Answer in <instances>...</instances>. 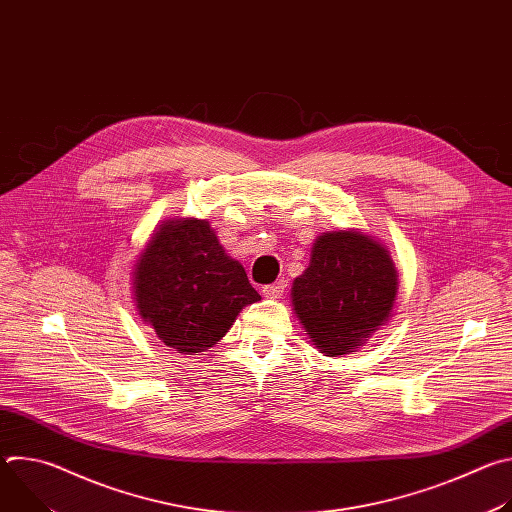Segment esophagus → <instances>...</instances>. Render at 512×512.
I'll return each instance as SVG.
<instances>
[{
    "label": "esophagus",
    "mask_w": 512,
    "mask_h": 512,
    "mask_svg": "<svg viewBox=\"0 0 512 512\" xmlns=\"http://www.w3.org/2000/svg\"><path fill=\"white\" fill-rule=\"evenodd\" d=\"M283 291H285V281H275V283L263 287V296L271 298V300H277V298L283 296Z\"/></svg>",
    "instance_id": "esophagus-1"
}]
</instances>
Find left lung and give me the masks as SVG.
<instances>
[{"mask_svg": "<svg viewBox=\"0 0 512 512\" xmlns=\"http://www.w3.org/2000/svg\"><path fill=\"white\" fill-rule=\"evenodd\" d=\"M397 271L383 245L367 235L324 233L291 302L312 342L328 356L348 354L391 314Z\"/></svg>", "mask_w": 512, "mask_h": 512, "instance_id": "1", "label": "left lung"}]
</instances>
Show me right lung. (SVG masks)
Listing matches in <instances>:
<instances>
[{"mask_svg": "<svg viewBox=\"0 0 512 512\" xmlns=\"http://www.w3.org/2000/svg\"><path fill=\"white\" fill-rule=\"evenodd\" d=\"M143 322L178 352H204L221 340L247 304L261 296L206 221L166 223L135 267Z\"/></svg>", "mask_w": 512, "mask_h": 512, "instance_id": "add662e5", "label": "right lung"}]
</instances>
